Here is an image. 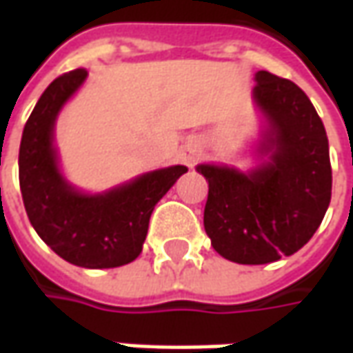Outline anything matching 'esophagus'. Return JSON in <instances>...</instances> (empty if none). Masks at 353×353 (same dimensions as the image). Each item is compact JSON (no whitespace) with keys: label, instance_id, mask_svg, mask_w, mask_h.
<instances>
[{"label":"esophagus","instance_id":"obj_1","mask_svg":"<svg viewBox=\"0 0 353 353\" xmlns=\"http://www.w3.org/2000/svg\"><path fill=\"white\" fill-rule=\"evenodd\" d=\"M201 157V146L196 145V143H189L181 148V152H179V158H181V162L187 164V166H193L196 160Z\"/></svg>","mask_w":353,"mask_h":353}]
</instances>
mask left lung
Segmentation results:
<instances>
[{
    "instance_id": "1",
    "label": "left lung",
    "mask_w": 353,
    "mask_h": 353,
    "mask_svg": "<svg viewBox=\"0 0 353 353\" xmlns=\"http://www.w3.org/2000/svg\"><path fill=\"white\" fill-rule=\"evenodd\" d=\"M253 100L267 119L257 168L199 164L208 181L205 230L214 251L239 265L294 255L321 226L332 191L325 125L307 94L268 71L255 73Z\"/></svg>"
}]
</instances>
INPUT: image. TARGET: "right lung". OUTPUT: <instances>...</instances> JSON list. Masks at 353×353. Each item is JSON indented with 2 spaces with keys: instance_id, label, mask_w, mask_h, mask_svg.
<instances>
[{
  "instance_id": "add662e5",
  "label": "right lung",
  "mask_w": 353,
  "mask_h": 353,
  "mask_svg": "<svg viewBox=\"0 0 353 353\" xmlns=\"http://www.w3.org/2000/svg\"><path fill=\"white\" fill-rule=\"evenodd\" d=\"M86 75L75 69L57 77L36 102L19 148V183L28 220L46 245L77 267L114 268L141 255L152 210L187 168L154 170L98 195L69 185L57 166L54 125Z\"/></svg>"
}]
</instances>
